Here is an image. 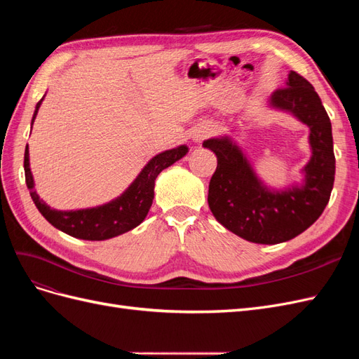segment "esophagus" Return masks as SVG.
I'll return each mask as SVG.
<instances>
[{
	"mask_svg": "<svg viewBox=\"0 0 359 359\" xmlns=\"http://www.w3.org/2000/svg\"><path fill=\"white\" fill-rule=\"evenodd\" d=\"M211 133V128H201V130H198V132H194V135H193V140L194 142H202V140L208 136Z\"/></svg>",
	"mask_w": 359,
	"mask_h": 359,
	"instance_id": "esophagus-1",
	"label": "esophagus"
}]
</instances>
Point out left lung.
Masks as SVG:
<instances>
[{
	"label": "left lung",
	"mask_w": 359,
	"mask_h": 359,
	"mask_svg": "<svg viewBox=\"0 0 359 359\" xmlns=\"http://www.w3.org/2000/svg\"><path fill=\"white\" fill-rule=\"evenodd\" d=\"M269 106L310 128L311 157L301 186L268 189L229 136L203 142L217 156L208 190L211 212L227 231L256 244L285 243L310 227L328 205L335 175L331 121L311 83L290 72L283 88L271 94Z\"/></svg>",
	"instance_id": "1"
}]
</instances>
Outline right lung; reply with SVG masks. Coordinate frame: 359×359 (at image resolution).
<instances>
[{
    "label": "right lung",
    "instance_id": "obj_1",
    "mask_svg": "<svg viewBox=\"0 0 359 359\" xmlns=\"http://www.w3.org/2000/svg\"><path fill=\"white\" fill-rule=\"evenodd\" d=\"M41 102L43 99L36 106L34 115H32L31 119V128ZM187 151L189 148L186 145H181L157 154L147 163V166L139 173L137 178L130 184V187L121 196L111 201L109 203L95 206V208L58 211L43 202L34 190V180H32V173L29 169L28 145L25 148L24 157L25 182L32 202L36 203L37 210L53 227H57V229L70 236L79 238V240L103 241L132 231L145 220L151 205H153L154 184L158 173L182 158L187 154Z\"/></svg>",
    "mask_w": 359,
    "mask_h": 359
}]
</instances>
